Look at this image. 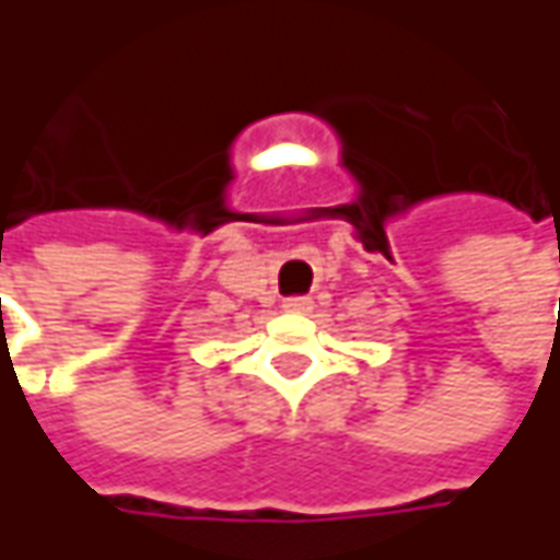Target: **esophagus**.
Listing matches in <instances>:
<instances>
[{
    "label": "esophagus",
    "mask_w": 560,
    "mask_h": 560,
    "mask_svg": "<svg viewBox=\"0 0 560 560\" xmlns=\"http://www.w3.org/2000/svg\"><path fill=\"white\" fill-rule=\"evenodd\" d=\"M308 308H312L308 296H288L284 300V312H308Z\"/></svg>",
    "instance_id": "obj_1"
}]
</instances>
